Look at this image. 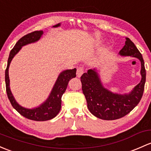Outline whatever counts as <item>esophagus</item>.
Here are the masks:
<instances>
[{
	"label": "esophagus",
	"mask_w": 151,
	"mask_h": 151,
	"mask_svg": "<svg viewBox=\"0 0 151 151\" xmlns=\"http://www.w3.org/2000/svg\"><path fill=\"white\" fill-rule=\"evenodd\" d=\"M84 73V69L82 67H79L77 68V77H80L82 76V74Z\"/></svg>",
	"instance_id": "34e87169"
}]
</instances>
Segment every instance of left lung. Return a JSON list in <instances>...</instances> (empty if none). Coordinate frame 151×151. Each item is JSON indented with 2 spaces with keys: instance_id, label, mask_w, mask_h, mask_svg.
<instances>
[{
  "instance_id": "left-lung-1",
  "label": "left lung",
  "mask_w": 151,
  "mask_h": 151,
  "mask_svg": "<svg viewBox=\"0 0 151 151\" xmlns=\"http://www.w3.org/2000/svg\"><path fill=\"white\" fill-rule=\"evenodd\" d=\"M121 56L134 57L141 63V80L129 93L120 94L110 91L104 86L99 70L89 69L81 77L82 88L90 113L104 120H115L128 114L139 104L145 87L146 71L142 54L129 38L119 53Z\"/></svg>"
}]
</instances>
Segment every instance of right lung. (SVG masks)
<instances>
[{
	"instance_id": "right-lung-1",
	"label": "right lung",
	"mask_w": 151,
	"mask_h": 151,
	"mask_svg": "<svg viewBox=\"0 0 151 151\" xmlns=\"http://www.w3.org/2000/svg\"><path fill=\"white\" fill-rule=\"evenodd\" d=\"M60 26H61V23H58L53 26V27H58ZM42 35H43L42 30L35 31L33 32L26 35L21 39L19 40L18 42L14 45V48L11 50L9 59H8L7 67L5 71L6 93H7L8 98H9L14 109H16L19 113L24 116L25 118L38 122L47 121V120L52 119L59 113L61 108V97L64 92L66 91L69 80L76 77V71H77L76 69H66V70L61 71L55 81L54 85H53L47 99L37 107L27 109V108L23 107L17 103V101H16L13 96L10 88V80H9V66H10L13 58L19 53L22 47L28 45V44L37 42L42 37Z\"/></svg>"
}]
</instances>
